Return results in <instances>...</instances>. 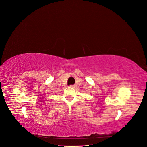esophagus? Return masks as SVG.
I'll list each match as a JSON object with an SVG mask.
<instances>
[{"label": "esophagus", "mask_w": 147, "mask_h": 147, "mask_svg": "<svg viewBox=\"0 0 147 147\" xmlns=\"http://www.w3.org/2000/svg\"><path fill=\"white\" fill-rule=\"evenodd\" d=\"M70 86L74 88H75L77 87V85H76V84H72V85H70Z\"/></svg>", "instance_id": "1"}]
</instances>
